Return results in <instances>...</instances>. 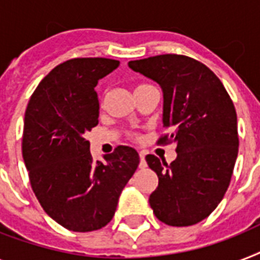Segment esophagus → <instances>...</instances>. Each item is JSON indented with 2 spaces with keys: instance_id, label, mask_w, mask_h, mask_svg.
<instances>
[{
  "instance_id": "obj_1",
  "label": "esophagus",
  "mask_w": 260,
  "mask_h": 260,
  "mask_svg": "<svg viewBox=\"0 0 260 260\" xmlns=\"http://www.w3.org/2000/svg\"><path fill=\"white\" fill-rule=\"evenodd\" d=\"M139 166H140V169H146L147 167V162H146V154H144V152H140V165H139Z\"/></svg>"
}]
</instances>
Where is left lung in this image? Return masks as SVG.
<instances>
[{"mask_svg": "<svg viewBox=\"0 0 260 260\" xmlns=\"http://www.w3.org/2000/svg\"><path fill=\"white\" fill-rule=\"evenodd\" d=\"M128 64L160 85L163 124L170 132L158 144H177V159L170 165L146 156L159 178L151 208L167 225L197 224L217 208L232 178L239 151L234 102L209 67L185 55H158Z\"/></svg>", "mask_w": 260, "mask_h": 260, "instance_id": "1", "label": "left lung"}]
</instances>
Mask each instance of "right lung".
<instances>
[{"label":"right lung","instance_id":"add662e5","mask_svg":"<svg viewBox=\"0 0 260 260\" xmlns=\"http://www.w3.org/2000/svg\"><path fill=\"white\" fill-rule=\"evenodd\" d=\"M108 58L60 63L30 95L24 117L22 158L30 186L51 218L74 232L101 230L139 166V154L118 146L94 162L86 134L98 124V81L118 66Z\"/></svg>","mask_w":260,"mask_h":260}]
</instances>
